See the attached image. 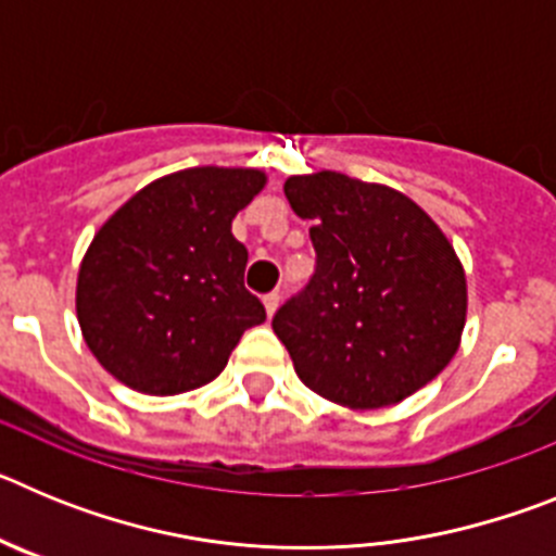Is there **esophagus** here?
<instances>
[{"instance_id": "obj_1", "label": "esophagus", "mask_w": 556, "mask_h": 556, "mask_svg": "<svg viewBox=\"0 0 556 556\" xmlns=\"http://www.w3.org/2000/svg\"><path fill=\"white\" fill-rule=\"evenodd\" d=\"M278 303H281V294H278V292L264 294V308H267L269 317H273V314H275V308H278Z\"/></svg>"}]
</instances>
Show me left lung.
Returning a JSON list of instances; mask_svg holds the SVG:
<instances>
[{"mask_svg":"<svg viewBox=\"0 0 556 556\" xmlns=\"http://www.w3.org/2000/svg\"><path fill=\"white\" fill-rule=\"evenodd\" d=\"M312 219L314 273L273 317L294 372L333 404L378 409L426 387L465 328V273L443 230L401 191L342 172L289 178Z\"/></svg>","mask_w":556,"mask_h":556,"instance_id":"obj_1","label":"left lung"}]
</instances>
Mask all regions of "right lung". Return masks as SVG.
<instances>
[{
	"label": "right lung",
	"mask_w": 556,
	"mask_h": 556,
	"mask_svg": "<svg viewBox=\"0 0 556 556\" xmlns=\"http://www.w3.org/2000/svg\"><path fill=\"white\" fill-rule=\"evenodd\" d=\"M262 189L258 169L194 166L144 186L102 225L77 278V320L113 378L147 395L198 390L267 320L244 289L248 248L230 233Z\"/></svg>",
	"instance_id": "add662e5"
}]
</instances>
